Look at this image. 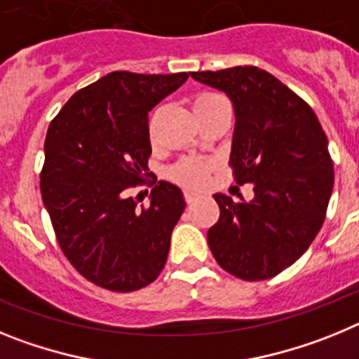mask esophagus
I'll return each mask as SVG.
<instances>
[{"label": "esophagus", "instance_id": "34e87169", "mask_svg": "<svg viewBox=\"0 0 359 359\" xmlns=\"http://www.w3.org/2000/svg\"><path fill=\"white\" fill-rule=\"evenodd\" d=\"M199 198L198 192H194V190H185V201L187 203H192L196 201V199Z\"/></svg>", "mask_w": 359, "mask_h": 359}]
</instances>
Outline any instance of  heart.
<instances>
[{"instance_id": "heart-1", "label": "heart", "mask_w": 359, "mask_h": 359, "mask_svg": "<svg viewBox=\"0 0 359 359\" xmlns=\"http://www.w3.org/2000/svg\"><path fill=\"white\" fill-rule=\"evenodd\" d=\"M224 104V98L215 93H201L192 100L194 113H203V111L212 109V107ZM172 177L176 182L185 183V185H201L207 177V167L199 161H182L172 169Z\"/></svg>"}]
</instances>
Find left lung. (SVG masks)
<instances>
[{
  "label": "left lung",
  "instance_id": "8db88e82",
  "mask_svg": "<svg viewBox=\"0 0 359 359\" xmlns=\"http://www.w3.org/2000/svg\"><path fill=\"white\" fill-rule=\"evenodd\" d=\"M230 98L236 113L230 165L253 198L214 194L219 221L207 239L217 264L243 280L290 268L325 219L334 170L315 111L271 73L255 66L190 73Z\"/></svg>",
  "mask_w": 359,
  "mask_h": 359
}]
</instances>
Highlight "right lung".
Segmentation results:
<instances>
[{"label":"right lung","instance_id":"1","mask_svg":"<svg viewBox=\"0 0 359 359\" xmlns=\"http://www.w3.org/2000/svg\"><path fill=\"white\" fill-rule=\"evenodd\" d=\"M189 73L113 72L77 91L50 123L41 194L61 250L82 277L109 291L149 286L161 273L185 210L182 189L158 182L149 208L128 190L149 174V111Z\"/></svg>","mask_w":359,"mask_h":359}]
</instances>
